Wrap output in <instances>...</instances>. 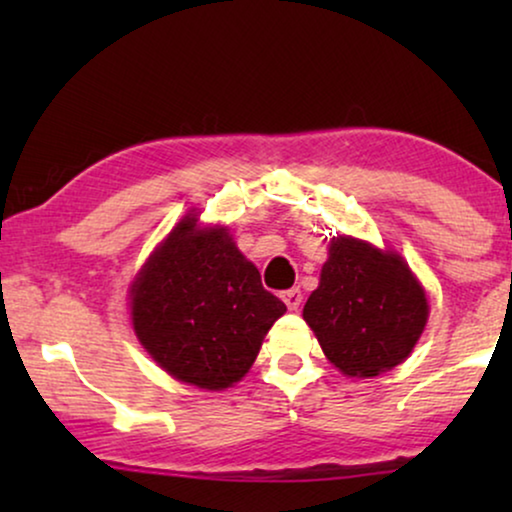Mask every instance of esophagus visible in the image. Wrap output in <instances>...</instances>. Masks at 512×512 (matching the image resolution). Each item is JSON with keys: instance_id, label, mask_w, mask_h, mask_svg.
Returning <instances> with one entry per match:
<instances>
[{"instance_id": "obj_1", "label": "esophagus", "mask_w": 512, "mask_h": 512, "mask_svg": "<svg viewBox=\"0 0 512 512\" xmlns=\"http://www.w3.org/2000/svg\"><path fill=\"white\" fill-rule=\"evenodd\" d=\"M282 300L291 312H296L300 303H303V293H300V289H286V291H282Z\"/></svg>"}]
</instances>
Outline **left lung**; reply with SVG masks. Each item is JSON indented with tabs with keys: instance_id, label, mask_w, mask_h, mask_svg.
I'll list each match as a JSON object with an SVG mask.
<instances>
[{
	"instance_id": "1",
	"label": "left lung",
	"mask_w": 512,
	"mask_h": 512,
	"mask_svg": "<svg viewBox=\"0 0 512 512\" xmlns=\"http://www.w3.org/2000/svg\"><path fill=\"white\" fill-rule=\"evenodd\" d=\"M303 319L342 375L375 377L408 359L429 319V303L396 251L340 235L331 240Z\"/></svg>"
}]
</instances>
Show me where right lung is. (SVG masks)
Wrapping results in <instances>:
<instances>
[{"mask_svg": "<svg viewBox=\"0 0 512 512\" xmlns=\"http://www.w3.org/2000/svg\"><path fill=\"white\" fill-rule=\"evenodd\" d=\"M284 312L228 228H202L195 214L172 228L130 286L132 326L146 352L165 373L209 391L249 373Z\"/></svg>", "mask_w": 512, "mask_h": 512, "instance_id": "1", "label": "right lung"}]
</instances>
